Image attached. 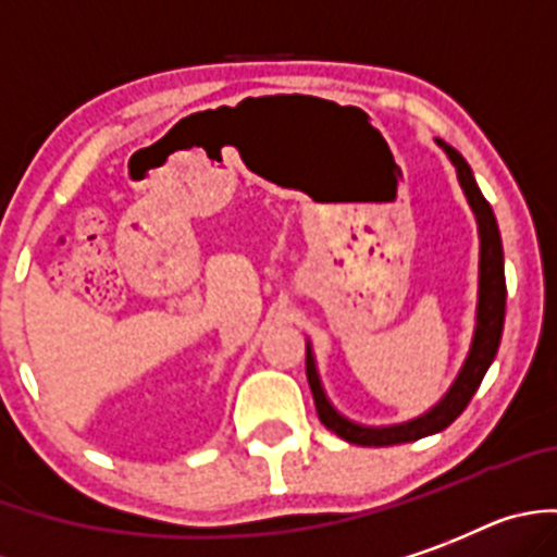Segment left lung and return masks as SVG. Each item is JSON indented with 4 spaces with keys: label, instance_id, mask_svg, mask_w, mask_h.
<instances>
[{
    "label": "left lung",
    "instance_id": "left-lung-1",
    "mask_svg": "<svg viewBox=\"0 0 557 557\" xmlns=\"http://www.w3.org/2000/svg\"><path fill=\"white\" fill-rule=\"evenodd\" d=\"M444 147V152L449 154V160L455 163V172H458V183L463 188L466 199L472 205L474 216H478L480 227V299H478V327H474V341L472 349H469V358H466L463 369H460L458 380L453 383L449 394L435 405L430 413L419 416L408 424H397V428H360V424L349 422L344 416H338L333 410V405L324 397L322 383H319V374H315L313 355L305 358V372H308L310 391H313L315 413L322 419V424L327 430H333L335 435H341L349 444H360V447H391V444H408V441L424 438V435L441 433L444 428L458 419L466 410V405L472 403L474 391L483 383L485 372H488L491 360L499 349V338H503V324H505V267H503V238H499L497 219H494V210L485 202V197L480 194L478 183L472 177V169L455 152L449 144L438 141Z\"/></svg>",
    "mask_w": 557,
    "mask_h": 557
}]
</instances>
